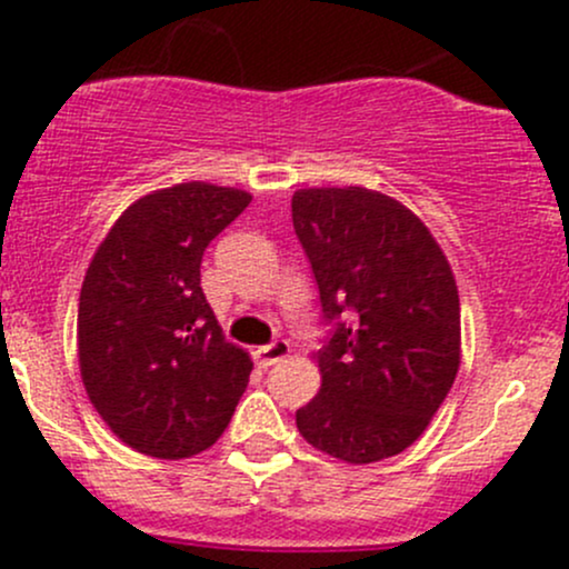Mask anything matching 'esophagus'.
I'll return each mask as SVG.
<instances>
[{
	"label": "esophagus",
	"mask_w": 569,
	"mask_h": 569,
	"mask_svg": "<svg viewBox=\"0 0 569 569\" xmlns=\"http://www.w3.org/2000/svg\"><path fill=\"white\" fill-rule=\"evenodd\" d=\"M286 355H289V341H283V338H274V341H269L267 347H258L256 352H252V358H256L258 366H272L278 363V360H283Z\"/></svg>",
	"instance_id": "34e87169"
}]
</instances>
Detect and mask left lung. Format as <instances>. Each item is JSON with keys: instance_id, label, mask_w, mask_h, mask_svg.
Here are the masks:
<instances>
[{"instance_id": "left-lung-1", "label": "left lung", "mask_w": 569, "mask_h": 569, "mask_svg": "<svg viewBox=\"0 0 569 569\" xmlns=\"http://www.w3.org/2000/svg\"><path fill=\"white\" fill-rule=\"evenodd\" d=\"M295 233L330 325L321 388L297 410L313 449L377 462L421 438L460 369V295L443 250L410 209L363 187L300 189Z\"/></svg>"}]
</instances>
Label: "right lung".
I'll use <instances>...</instances> for the list:
<instances>
[{
    "label": "right lung",
    "instance_id": "right-lung-1",
    "mask_svg": "<svg viewBox=\"0 0 569 569\" xmlns=\"http://www.w3.org/2000/svg\"><path fill=\"white\" fill-rule=\"evenodd\" d=\"M250 203L233 187L189 181L146 194L96 250L79 295L84 391L134 451L181 460L231 421L252 371L200 289V261Z\"/></svg>",
    "mask_w": 569,
    "mask_h": 569
}]
</instances>
